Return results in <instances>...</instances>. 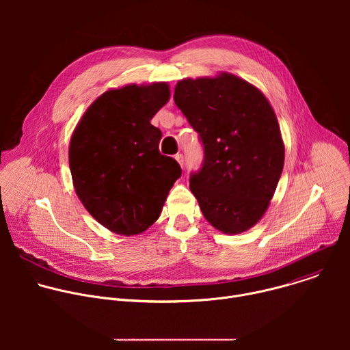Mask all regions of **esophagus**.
<instances>
[{
  "label": "esophagus",
  "instance_id": "esophagus-1",
  "mask_svg": "<svg viewBox=\"0 0 350 350\" xmlns=\"http://www.w3.org/2000/svg\"><path fill=\"white\" fill-rule=\"evenodd\" d=\"M174 159L178 162V165L183 167L184 166V157L181 155V154H177L176 157H174Z\"/></svg>",
  "mask_w": 350,
  "mask_h": 350
}]
</instances>
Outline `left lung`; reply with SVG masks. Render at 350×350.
<instances>
[{"label":"left lung","mask_w":350,"mask_h":350,"mask_svg":"<svg viewBox=\"0 0 350 350\" xmlns=\"http://www.w3.org/2000/svg\"><path fill=\"white\" fill-rule=\"evenodd\" d=\"M174 103L204 144V163L189 189L205 219L241 234L266 213L284 167L285 148L265 94L231 73L183 79Z\"/></svg>","instance_id":"8db88e82"}]
</instances>
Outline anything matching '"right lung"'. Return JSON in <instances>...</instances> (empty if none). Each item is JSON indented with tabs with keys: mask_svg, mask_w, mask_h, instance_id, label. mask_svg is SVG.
<instances>
[{
	"mask_svg": "<svg viewBox=\"0 0 350 350\" xmlns=\"http://www.w3.org/2000/svg\"><path fill=\"white\" fill-rule=\"evenodd\" d=\"M169 98L163 81L108 90L72 134L69 166L76 193L112 232L129 237L151 227L181 176L180 165L159 152L162 131L151 124Z\"/></svg>",
	"mask_w": 350,
	"mask_h": 350,
	"instance_id": "add662e5",
	"label": "right lung"
}]
</instances>
